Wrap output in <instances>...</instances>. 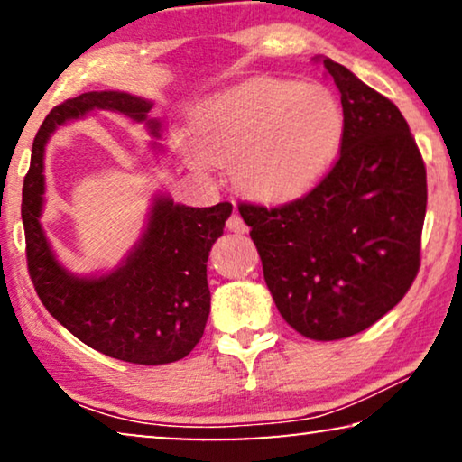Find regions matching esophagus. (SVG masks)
<instances>
[{
	"instance_id": "34e87169",
	"label": "esophagus",
	"mask_w": 462,
	"mask_h": 462,
	"mask_svg": "<svg viewBox=\"0 0 462 462\" xmlns=\"http://www.w3.org/2000/svg\"><path fill=\"white\" fill-rule=\"evenodd\" d=\"M226 229L233 231V233H245V231H248V226H245L244 218L239 217L237 212H233L231 217H229V220H226Z\"/></svg>"
}]
</instances>
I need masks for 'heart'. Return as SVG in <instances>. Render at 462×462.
<instances>
[{
  "instance_id": "obj_1",
  "label": "heart",
  "mask_w": 462,
  "mask_h": 462,
  "mask_svg": "<svg viewBox=\"0 0 462 462\" xmlns=\"http://www.w3.org/2000/svg\"><path fill=\"white\" fill-rule=\"evenodd\" d=\"M345 134L338 100L326 88L256 79L214 94L193 116L189 162L233 166L252 198L290 199L313 187L337 160Z\"/></svg>"
}]
</instances>
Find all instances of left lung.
<instances>
[{
  "mask_svg": "<svg viewBox=\"0 0 462 462\" xmlns=\"http://www.w3.org/2000/svg\"><path fill=\"white\" fill-rule=\"evenodd\" d=\"M340 92L345 134L334 166L282 206L239 201L277 311L311 340L364 332L420 269L427 170L408 122L349 69L319 59Z\"/></svg>",
  "mask_w": 462,
  "mask_h": 462,
  "instance_id": "obj_1",
  "label": "left lung"
}]
</instances>
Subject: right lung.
Here are the masks:
<instances>
[{
  "mask_svg": "<svg viewBox=\"0 0 462 462\" xmlns=\"http://www.w3.org/2000/svg\"><path fill=\"white\" fill-rule=\"evenodd\" d=\"M92 109L124 113L147 122L151 103L124 92H86L56 105L33 141L31 166L23 182V225L27 269L35 292L56 321L75 338L105 356L141 365L179 362L204 337L210 315L208 256L223 236L233 206L189 208L155 201L147 233L116 273L94 280L69 275L56 263L40 225L43 195V144L56 125Z\"/></svg>",
  "mask_w": 462,
  "mask_h": 462,
  "instance_id": "1",
  "label": "right lung"
}]
</instances>
